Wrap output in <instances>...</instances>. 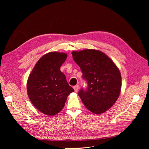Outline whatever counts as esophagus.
Returning a JSON list of instances; mask_svg holds the SVG:
<instances>
[{"instance_id": "34e87169", "label": "esophagus", "mask_w": 149, "mask_h": 149, "mask_svg": "<svg viewBox=\"0 0 149 149\" xmlns=\"http://www.w3.org/2000/svg\"><path fill=\"white\" fill-rule=\"evenodd\" d=\"M74 89L75 92H77L78 91H79V85L75 86H74Z\"/></svg>"}]
</instances>
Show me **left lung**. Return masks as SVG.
Listing matches in <instances>:
<instances>
[{
	"mask_svg": "<svg viewBox=\"0 0 149 149\" xmlns=\"http://www.w3.org/2000/svg\"><path fill=\"white\" fill-rule=\"evenodd\" d=\"M72 57L88 84L79 92L82 102L93 113L100 114L111 108L120 96L121 76L113 61L95 49L73 51Z\"/></svg>",
	"mask_w": 149,
	"mask_h": 149,
	"instance_id": "obj_1",
	"label": "left lung"
}]
</instances>
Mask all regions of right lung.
<instances>
[{
    "label": "right lung",
    "mask_w": 149,
    "mask_h": 149,
    "mask_svg": "<svg viewBox=\"0 0 149 149\" xmlns=\"http://www.w3.org/2000/svg\"><path fill=\"white\" fill-rule=\"evenodd\" d=\"M66 53L50 52L37 62L27 81V92L31 103L42 113L53 116L64 107L68 96L74 91L68 83L60 67Z\"/></svg>",
    "instance_id": "1"
}]
</instances>
